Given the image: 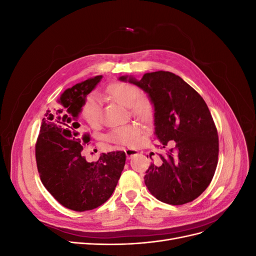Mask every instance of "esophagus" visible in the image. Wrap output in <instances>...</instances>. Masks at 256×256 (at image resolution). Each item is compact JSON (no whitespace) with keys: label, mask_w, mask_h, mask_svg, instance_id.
I'll use <instances>...</instances> for the list:
<instances>
[{"label":"esophagus","mask_w":256,"mask_h":256,"mask_svg":"<svg viewBox=\"0 0 256 256\" xmlns=\"http://www.w3.org/2000/svg\"><path fill=\"white\" fill-rule=\"evenodd\" d=\"M125 152H126V156H127L128 159H130L131 157L134 156V154H138V152L136 150H126Z\"/></svg>","instance_id":"esophagus-1"}]
</instances>
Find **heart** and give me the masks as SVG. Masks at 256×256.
<instances>
[{
  "mask_svg": "<svg viewBox=\"0 0 256 256\" xmlns=\"http://www.w3.org/2000/svg\"><path fill=\"white\" fill-rule=\"evenodd\" d=\"M106 94L124 106H129L134 116L148 120L154 115V104L147 97L140 96L141 90L134 84L126 82H113L106 88ZM82 116L90 126L97 127L102 120V104L97 96L90 95L82 106ZM141 136V128L136 124H128L113 128L106 134L109 141L125 146H134Z\"/></svg>",
  "mask_w": 256,
  "mask_h": 256,
  "instance_id": "1",
  "label": "heart"
}]
</instances>
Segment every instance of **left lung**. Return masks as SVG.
Here are the masks:
<instances>
[{
  "label": "left lung",
  "instance_id": "left-lung-1",
  "mask_svg": "<svg viewBox=\"0 0 256 256\" xmlns=\"http://www.w3.org/2000/svg\"><path fill=\"white\" fill-rule=\"evenodd\" d=\"M120 81L136 84L148 94L154 108V134L161 148V166L152 164L144 182L161 202L182 205L192 202L210 184L219 154V138L204 99L180 76L154 72L141 80L122 76Z\"/></svg>",
  "mask_w": 256,
  "mask_h": 256
}]
</instances>
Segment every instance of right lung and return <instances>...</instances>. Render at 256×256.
Segmentation results:
<instances>
[{
	"instance_id": "right-lung-1",
	"label": "right lung",
	"mask_w": 256,
	"mask_h": 256,
	"mask_svg": "<svg viewBox=\"0 0 256 256\" xmlns=\"http://www.w3.org/2000/svg\"><path fill=\"white\" fill-rule=\"evenodd\" d=\"M102 76L67 88L58 104L42 118L35 146L42 182L60 204L74 212L92 210L112 196L126 162L125 152L102 154L88 162L81 152L90 142L82 134L78 116L85 99Z\"/></svg>"
}]
</instances>
